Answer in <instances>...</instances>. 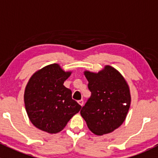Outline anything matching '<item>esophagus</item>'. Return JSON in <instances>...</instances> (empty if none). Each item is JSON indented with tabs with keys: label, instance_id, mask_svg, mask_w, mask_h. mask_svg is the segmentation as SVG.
I'll use <instances>...</instances> for the list:
<instances>
[{
	"label": "esophagus",
	"instance_id": "34e87169",
	"mask_svg": "<svg viewBox=\"0 0 158 158\" xmlns=\"http://www.w3.org/2000/svg\"><path fill=\"white\" fill-rule=\"evenodd\" d=\"M78 103H79V104L81 106H83V104H84V101L82 99H80V100H79V101H78Z\"/></svg>",
	"mask_w": 158,
	"mask_h": 158
}]
</instances>
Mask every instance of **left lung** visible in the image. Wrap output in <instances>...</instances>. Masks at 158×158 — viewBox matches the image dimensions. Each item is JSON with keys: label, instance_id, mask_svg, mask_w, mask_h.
I'll return each instance as SVG.
<instances>
[{"label": "left lung", "instance_id": "obj_1", "mask_svg": "<svg viewBox=\"0 0 158 158\" xmlns=\"http://www.w3.org/2000/svg\"><path fill=\"white\" fill-rule=\"evenodd\" d=\"M90 98L80 114L89 130L97 135L112 132L125 120L131 104L128 85L118 70L110 66L98 73L84 72Z\"/></svg>", "mask_w": 158, "mask_h": 158}]
</instances>
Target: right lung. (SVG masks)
Segmentation results:
<instances>
[{
	"instance_id": "1",
	"label": "right lung",
	"mask_w": 158,
	"mask_h": 158,
	"mask_svg": "<svg viewBox=\"0 0 158 158\" xmlns=\"http://www.w3.org/2000/svg\"><path fill=\"white\" fill-rule=\"evenodd\" d=\"M71 72L56 63L45 66L30 78L24 92V103L30 122L44 131H61L81 106L72 98V91L63 85Z\"/></svg>"
}]
</instances>
